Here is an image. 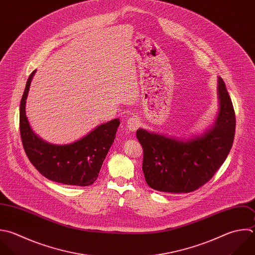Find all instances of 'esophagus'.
Masks as SVG:
<instances>
[{
  "label": "esophagus",
  "instance_id": "34e87169",
  "mask_svg": "<svg viewBox=\"0 0 255 255\" xmlns=\"http://www.w3.org/2000/svg\"><path fill=\"white\" fill-rule=\"evenodd\" d=\"M139 125H140L139 120H138L137 118H135V117L129 118V119L128 120V122H127V128H128L130 131H135V130L138 128Z\"/></svg>",
  "mask_w": 255,
  "mask_h": 255
}]
</instances>
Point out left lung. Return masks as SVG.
Segmentation results:
<instances>
[{
    "mask_svg": "<svg viewBox=\"0 0 255 255\" xmlns=\"http://www.w3.org/2000/svg\"><path fill=\"white\" fill-rule=\"evenodd\" d=\"M219 112L214 125L201 135L182 140L136 130L143 148L142 171L153 189L191 192L206 183L226 159L233 143L235 114L225 84L218 78Z\"/></svg>",
    "mask_w": 255,
    "mask_h": 255,
    "instance_id": "1",
    "label": "left lung"
}]
</instances>
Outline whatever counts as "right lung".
I'll list each match as a JSON object with an SVG mask.
<instances>
[{
    "mask_svg": "<svg viewBox=\"0 0 255 255\" xmlns=\"http://www.w3.org/2000/svg\"><path fill=\"white\" fill-rule=\"evenodd\" d=\"M35 73L27 81L20 105V132L26 154L38 171L50 180L68 185L93 184L116 138L120 120L100 125L73 143L60 145L43 140L33 131L26 116V100Z\"/></svg>",
    "mask_w": 255,
    "mask_h": 255,
    "instance_id": "1",
    "label": "right lung"
}]
</instances>
